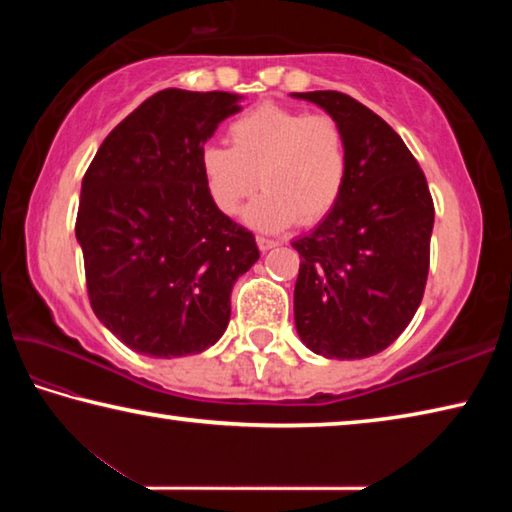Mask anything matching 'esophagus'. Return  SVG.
Wrapping results in <instances>:
<instances>
[{
	"mask_svg": "<svg viewBox=\"0 0 512 512\" xmlns=\"http://www.w3.org/2000/svg\"><path fill=\"white\" fill-rule=\"evenodd\" d=\"M277 244H280V241H277V239H271V237H264V235H259V237H257V246H259V250H264V253H266V250H271V248H275Z\"/></svg>",
	"mask_w": 512,
	"mask_h": 512,
	"instance_id": "34e87169",
	"label": "esophagus"
}]
</instances>
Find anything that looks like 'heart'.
Wrapping results in <instances>:
<instances>
[{
    "mask_svg": "<svg viewBox=\"0 0 512 512\" xmlns=\"http://www.w3.org/2000/svg\"><path fill=\"white\" fill-rule=\"evenodd\" d=\"M230 149L205 144L198 169L214 207L237 214L257 185L266 192L246 219L262 230L318 223L341 201L350 171L348 137L329 112L262 103L228 124Z\"/></svg>",
    "mask_w": 512,
    "mask_h": 512,
    "instance_id": "b5f03b06",
    "label": "heart"
}]
</instances>
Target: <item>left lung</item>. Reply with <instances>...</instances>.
Here are the masks:
<instances>
[{
	"instance_id": "obj_1",
	"label": "left lung",
	"mask_w": 512,
	"mask_h": 512,
	"mask_svg": "<svg viewBox=\"0 0 512 512\" xmlns=\"http://www.w3.org/2000/svg\"><path fill=\"white\" fill-rule=\"evenodd\" d=\"M341 121L350 171L341 201L293 241V314L302 343L327 359L386 350L418 311L429 275L433 198L418 160L384 119L336 90L293 92Z\"/></svg>"
}]
</instances>
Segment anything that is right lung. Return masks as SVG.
Returning a JSON list of instances; mask_svg holds the SVG:
<instances>
[{"label": "right lung", "mask_w": 512, "mask_h": 512, "mask_svg": "<svg viewBox=\"0 0 512 512\" xmlns=\"http://www.w3.org/2000/svg\"><path fill=\"white\" fill-rule=\"evenodd\" d=\"M230 92L167 88L112 128L83 176L76 239L92 311L128 348L187 357L221 339L255 235L219 212L198 153L239 110Z\"/></svg>", "instance_id": "obj_1"}]
</instances>
